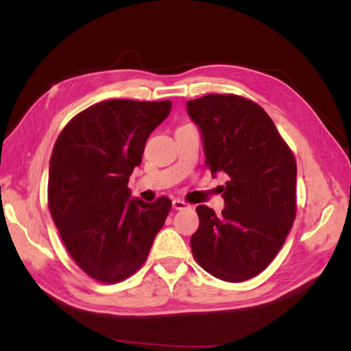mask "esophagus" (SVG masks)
I'll return each instance as SVG.
<instances>
[{
	"instance_id": "34e87169",
	"label": "esophagus",
	"mask_w": 351,
	"mask_h": 351,
	"mask_svg": "<svg viewBox=\"0 0 351 351\" xmlns=\"http://www.w3.org/2000/svg\"><path fill=\"white\" fill-rule=\"evenodd\" d=\"M172 208L177 209V210L186 209V208H189V203H185V201H182V199H174V201H172Z\"/></svg>"
}]
</instances>
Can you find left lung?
<instances>
[{
    "label": "left lung",
    "instance_id": "8db88e82",
    "mask_svg": "<svg viewBox=\"0 0 351 351\" xmlns=\"http://www.w3.org/2000/svg\"><path fill=\"white\" fill-rule=\"evenodd\" d=\"M186 110L203 134L206 166L230 177L222 215L196 208L191 252L219 280L247 281L270 265L294 223V153L265 110L241 95L208 94Z\"/></svg>",
    "mask_w": 351,
    "mask_h": 351
}]
</instances>
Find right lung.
Returning <instances> with one entry per match:
<instances>
[{"mask_svg":"<svg viewBox=\"0 0 351 351\" xmlns=\"http://www.w3.org/2000/svg\"><path fill=\"white\" fill-rule=\"evenodd\" d=\"M171 107V100H104L71 118L57 137L47 206L66 251L95 281L132 276L169 214V198H129L128 182Z\"/></svg>","mask_w":351,"mask_h":351,"instance_id":"right-lung-1","label":"right lung"}]
</instances>
